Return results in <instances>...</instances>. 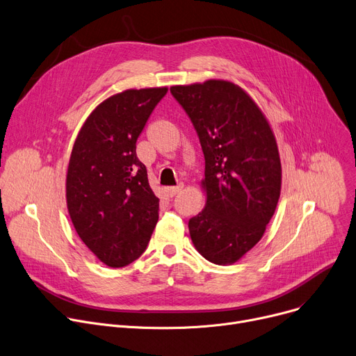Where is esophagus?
I'll use <instances>...</instances> for the list:
<instances>
[{
	"label": "esophagus",
	"mask_w": 356,
	"mask_h": 356,
	"mask_svg": "<svg viewBox=\"0 0 356 356\" xmlns=\"http://www.w3.org/2000/svg\"><path fill=\"white\" fill-rule=\"evenodd\" d=\"M182 190V185H177V186H170L168 188V195L170 197H175L179 191Z\"/></svg>",
	"instance_id": "34e87169"
}]
</instances>
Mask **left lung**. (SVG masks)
Here are the masks:
<instances>
[{"mask_svg":"<svg viewBox=\"0 0 356 356\" xmlns=\"http://www.w3.org/2000/svg\"><path fill=\"white\" fill-rule=\"evenodd\" d=\"M200 138L205 159L204 210L190 218L191 240L202 257L232 264L263 237L282 186L276 138L257 104L224 80L172 86Z\"/></svg>","mask_w":356,"mask_h":356,"instance_id":"left-lung-1","label":"left lung"}]
</instances>
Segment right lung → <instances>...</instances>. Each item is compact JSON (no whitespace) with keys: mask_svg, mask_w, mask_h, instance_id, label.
Segmentation results:
<instances>
[{"mask_svg":"<svg viewBox=\"0 0 356 356\" xmlns=\"http://www.w3.org/2000/svg\"><path fill=\"white\" fill-rule=\"evenodd\" d=\"M166 88L124 90L100 103L74 142L66 179L72 222L109 267L142 256L159 217V198L136 156V140Z\"/></svg>","mask_w":356,"mask_h":356,"instance_id":"obj_1","label":"right lung"}]
</instances>
